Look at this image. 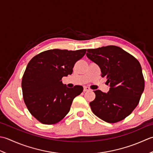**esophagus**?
I'll return each mask as SVG.
<instances>
[{
  "mask_svg": "<svg viewBox=\"0 0 153 153\" xmlns=\"http://www.w3.org/2000/svg\"><path fill=\"white\" fill-rule=\"evenodd\" d=\"M90 89L89 87L88 86H84V92H86V91H89Z\"/></svg>",
  "mask_w": 153,
  "mask_h": 153,
  "instance_id": "34e87169",
  "label": "esophagus"
}]
</instances>
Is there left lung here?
I'll use <instances>...</instances> for the list:
<instances>
[{
  "instance_id": "1",
  "label": "left lung",
  "mask_w": 153,
  "mask_h": 153,
  "mask_svg": "<svg viewBox=\"0 0 153 153\" xmlns=\"http://www.w3.org/2000/svg\"><path fill=\"white\" fill-rule=\"evenodd\" d=\"M86 56L100 68L102 76L107 79L110 90H95L96 98L90 102L96 116L113 123L131 114L145 88L141 66L137 59L120 47L108 45L87 49Z\"/></svg>"
}]
</instances>
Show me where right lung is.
<instances>
[{
    "instance_id": "right-lung-1",
    "label": "right lung",
    "mask_w": 153,
    "mask_h": 153,
    "mask_svg": "<svg viewBox=\"0 0 153 153\" xmlns=\"http://www.w3.org/2000/svg\"><path fill=\"white\" fill-rule=\"evenodd\" d=\"M86 52V49H50L30 61L22 80L23 98L30 114L39 122L55 124L70 111L74 98L83 88L76 85L69 88L61 79L73 73L74 64Z\"/></svg>"
}]
</instances>
